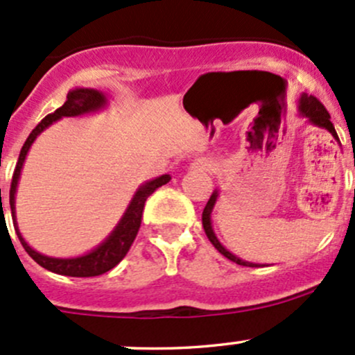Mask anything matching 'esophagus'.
<instances>
[{
  "instance_id": "obj_1",
  "label": "esophagus",
  "mask_w": 355,
  "mask_h": 355,
  "mask_svg": "<svg viewBox=\"0 0 355 355\" xmlns=\"http://www.w3.org/2000/svg\"><path fill=\"white\" fill-rule=\"evenodd\" d=\"M191 169L193 171H200V173H210L214 171V162L210 159H196L195 162L191 164Z\"/></svg>"
}]
</instances>
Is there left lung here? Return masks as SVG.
Wrapping results in <instances>:
<instances>
[{
  "instance_id": "obj_1",
  "label": "left lung",
  "mask_w": 355,
  "mask_h": 355,
  "mask_svg": "<svg viewBox=\"0 0 355 355\" xmlns=\"http://www.w3.org/2000/svg\"><path fill=\"white\" fill-rule=\"evenodd\" d=\"M299 114L302 116V118L308 119V123L314 124V126L318 128H324L327 131H330L331 137L335 138V140L340 144V140H338V135L337 131H335L334 128V123L330 121V114H328V111L324 109V105L321 104L320 101H318L316 97L313 96H308V94H301V97H299ZM218 200V189H215L214 193H211L210 200H208L207 207L203 208V214H202V224H203V229H205V234H207L208 241H210L211 244L215 246V250L218 251L220 254H224L225 258L231 259V261L237 263V265H243V266H263V265H258V263H251V261H244V259H241L239 257H236V254L231 253V251L227 250V248L224 246V244L218 241V237L215 236L214 232V225H211V211H214L215 208V203H217Z\"/></svg>"
}]
</instances>
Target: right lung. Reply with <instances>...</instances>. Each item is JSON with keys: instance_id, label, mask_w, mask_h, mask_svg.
<instances>
[{"instance_id": "add662e5", "label": "right lung", "mask_w": 355, "mask_h": 355, "mask_svg": "<svg viewBox=\"0 0 355 355\" xmlns=\"http://www.w3.org/2000/svg\"><path fill=\"white\" fill-rule=\"evenodd\" d=\"M109 104V98L104 92L96 89H85V87H78V89L69 90L67 96V102H64L61 107H58L53 114H47L37 126L32 130V133L28 135V138L25 140L24 147H21L20 155H18L17 167H15L13 179H12V188H10V207H12V217H13V225L15 231H17L18 239H20L21 246L27 251L28 257L34 259L35 263L42 266V268L49 270V272L60 273V275H68V277H97L102 273L109 272V270L114 268L121 259L126 257V253L130 251L131 244H133L135 237H137L138 229L141 224V211H144L145 202H147L148 196L155 191L160 186L167 184L171 181L169 174H162L159 178H153L150 181L144 182L140 188L135 191L133 198H131L130 205L124 210L123 217L119 218L118 225L112 229V232L102 241L98 246L90 250L89 253L82 254V257L75 258H53L46 257V254L39 253L34 248L28 246L27 241L24 239V236L20 234L17 224V211H15V196H17V188L18 181H20L21 169H24V162L27 159V153L31 150L32 144L35 141V138L42 133L46 128H49L51 124L60 121L63 118H78V116H87L94 114V112L104 111ZM1 191V189H0Z\"/></svg>"}]
</instances>
